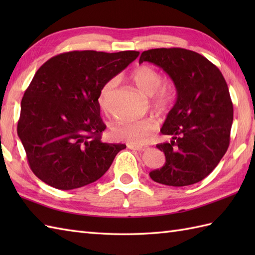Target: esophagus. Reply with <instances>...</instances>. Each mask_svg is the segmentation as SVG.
<instances>
[{
    "label": "esophagus",
    "mask_w": 255,
    "mask_h": 255,
    "mask_svg": "<svg viewBox=\"0 0 255 255\" xmlns=\"http://www.w3.org/2000/svg\"><path fill=\"white\" fill-rule=\"evenodd\" d=\"M127 147L131 150L139 151V152H141V151H145L148 149V147H140V145H133V144H128Z\"/></svg>",
    "instance_id": "1"
}]
</instances>
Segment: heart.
<instances>
[{"instance_id":"obj_1","label":"heart","mask_w":255,"mask_h":255,"mask_svg":"<svg viewBox=\"0 0 255 255\" xmlns=\"http://www.w3.org/2000/svg\"><path fill=\"white\" fill-rule=\"evenodd\" d=\"M129 78L137 88L144 94L152 96V105L158 110H165L174 100L175 90L169 83H162V74L155 68L141 64L134 68ZM116 80L111 79L103 84L99 95V103L102 108L106 107V103L116 88ZM156 130V125L152 119L117 123L112 129V134L118 141L130 144H143L149 141Z\"/></svg>"}]
</instances>
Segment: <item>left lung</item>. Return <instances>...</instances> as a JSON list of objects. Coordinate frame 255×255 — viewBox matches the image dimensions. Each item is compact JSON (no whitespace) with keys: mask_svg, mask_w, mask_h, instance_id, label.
I'll use <instances>...</instances> for the list:
<instances>
[{"mask_svg":"<svg viewBox=\"0 0 255 255\" xmlns=\"http://www.w3.org/2000/svg\"><path fill=\"white\" fill-rule=\"evenodd\" d=\"M143 61L163 69L177 93L161 128L171 141L156 144L165 164L149 175L164 185H192L209 175L228 150L234 121L228 85L214 63L192 50L150 49L140 56Z\"/></svg>","mask_w":255,"mask_h":255,"instance_id":"1","label":"left lung"}]
</instances>
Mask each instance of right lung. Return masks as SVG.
<instances>
[{
  "label": "right lung",
  "instance_id": "obj_1",
  "mask_svg": "<svg viewBox=\"0 0 255 255\" xmlns=\"http://www.w3.org/2000/svg\"><path fill=\"white\" fill-rule=\"evenodd\" d=\"M139 51H69L38 69L20 103L17 133L34 174L58 189L99 180L126 144L103 142L99 95Z\"/></svg>",
  "mask_w": 255,
  "mask_h": 255
}]
</instances>
